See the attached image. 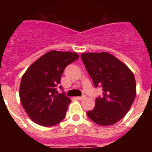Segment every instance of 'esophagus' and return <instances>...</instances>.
<instances>
[{
  "label": "esophagus",
  "instance_id": "1",
  "mask_svg": "<svg viewBox=\"0 0 152 152\" xmlns=\"http://www.w3.org/2000/svg\"><path fill=\"white\" fill-rule=\"evenodd\" d=\"M85 98V96H76V99L78 100H82Z\"/></svg>",
  "mask_w": 152,
  "mask_h": 152
}]
</instances>
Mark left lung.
<instances>
[{"label": "left lung", "instance_id": "obj_1", "mask_svg": "<svg viewBox=\"0 0 152 152\" xmlns=\"http://www.w3.org/2000/svg\"><path fill=\"white\" fill-rule=\"evenodd\" d=\"M86 69L103 96L96 98L95 107L87 112L88 117L100 126H110L123 119L136 95V84L131 70L107 52L82 53Z\"/></svg>", "mask_w": 152, "mask_h": 152}]
</instances>
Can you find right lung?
<instances>
[{"label":"right lung","mask_w":152,"mask_h":152,"mask_svg":"<svg viewBox=\"0 0 152 152\" xmlns=\"http://www.w3.org/2000/svg\"><path fill=\"white\" fill-rule=\"evenodd\" d=\"M78 58L75 52L51 51L33 62L23 75L20 99L34 123L49 127L64 119L71 100L64 92L58 94L56 88L64 68Z\"/></svg>","instance_id":"add662e5"}]
</instances>
